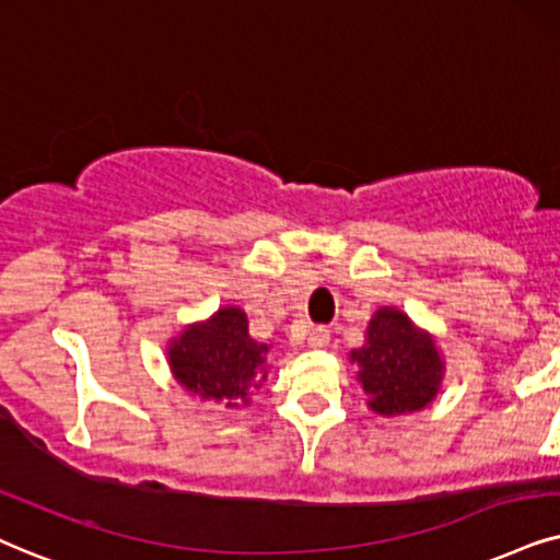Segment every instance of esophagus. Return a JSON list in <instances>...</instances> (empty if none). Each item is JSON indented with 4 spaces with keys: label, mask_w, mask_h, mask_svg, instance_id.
<instances>
[{
    "label": "esophagus",
    "mask_w": 560,
    "mask_h": 560,
    "mask_svg": "<svg viewBox=\"0 0 560 560\" xmlns=\"http://www.w3.org/2000/svg\"><path fill=\"white\" fill-rule=\"evenodd\" d=\"M307 343L313 346V349H323V346L330 343V330L325 328V325H315V328L307 332Z\"/></svg>",
    "instance_id": "esophagus-1"
}]
</instances>
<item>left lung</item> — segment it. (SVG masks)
Segmentation results:
<instances>
[{"label": "left lung", "mask_w": 560, "mask_h": 560, "mask_svg": "<svg viewBox=\"0 0 560 560\" xmlns=\"http://www.w3.org/2000/svg\"><path fill=\"white\" fill-rule=\"evenodd\" d=\"M351 362L362 366L359 380L370 395L372 410L382 416L421 410L434 400L442 380V359L434 341L393 307L374 313L366 343L351 351Z\"/></svg>", "instance_id": "1"}]
</instances>
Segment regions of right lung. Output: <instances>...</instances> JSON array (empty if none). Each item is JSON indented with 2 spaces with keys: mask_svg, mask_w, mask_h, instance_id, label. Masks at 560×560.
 <instances>
[{
  "mask_svg": "<svg viewBox=\"0 0 560 560\" xmlns=\"http://www.w3.org/2000/svg\"><path fill=\"white\" fill-rule=\"evenodd\" d=\"M268 346L253 341L247 317L240 307H224L207 323L190 325L170 346L175 380L203 400H245L250 387L266 380L264 353Z\"/></svg>",
  "mask_w": 560,
  "mask_h": 560,
  "instance_id": "right-lung-1",
  "label": "right lung"
}]
</instances>
